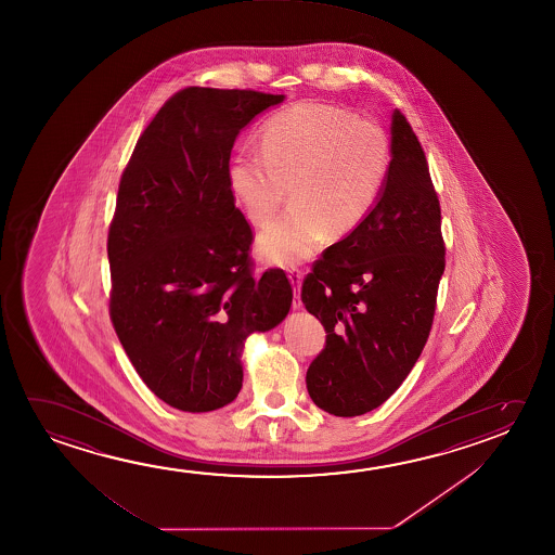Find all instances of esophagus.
Wrapping results in <instances>:
<instances>
[{"mask_svg": "<svg viewBox=\"0 0 555 555\" xmlns=\"http://www.w3.org/2000/svg\"><path fill=\"white\" fill-rule=\"evenodd\" d=\"M288 279H291L292 286H294V301H292V306L294 309L301 308V299H299V286H301V279H304V273L296 269V267H292L288 269Z\"/></svg>", "mask_w": 555, "mask_h": 555, "instance_id": "1", "label": "esophagus"}]
</instances>
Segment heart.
<instances>
[{"label":"heart","instance_id":"b5f03b06","mask_svg":"<svg viewBox=\"0 0 555 555\" xmlns=\"http://www.w3.org/2000/svg\"><path fill=\"white\" fill-rule=\"evenodd\" d=\"M392 162L384 128L333 103L301 102L269 117L261 154L229 163V186L247 221L263 227L291 190V214L267 227L257 249L267 261L296 264L326 236L356 231L383 192Z\"/></svg>","mask_w":555,"mask_h":555}]
</instances>
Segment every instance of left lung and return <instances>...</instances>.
I'll list each match as a JSON object with an SVG mask.
<instances>
[{"label":"left lung","instance_id":"8db88e82","mask_svg":"<svg viewBox=\"0 0 555 555\" xmlns=\"http://www.w3.org/2000/svg\"><path fill=\"white\" fill-rule=\"evenodd\" d=\"M443 267L442 215L427 157L396 109L392 162L375 207L324 249L301 284L304 306L326 331L306 376L317 408L356 417L400 388L427 344Z\"/></svg>","mask_w":555,"mask_h":555}]
</instances>
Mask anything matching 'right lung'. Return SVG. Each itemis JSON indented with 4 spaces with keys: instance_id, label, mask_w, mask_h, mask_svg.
Masks as SVG:
<instances>
[{
    "instance_id": "right-lung-1",
    "label": "right lung",
    "mask_w": 555,
    "mask_h": 555,
    "mask_svg": "<svg viewBox=\"0 0 555 555\" xmlns=\"http://www.w3.org/2000/svg\"><path fill=\"white\" fill-rule=\"evenodd\" d=\"M281 94L190 86L163 103L119 182L109 317L145 386L171 408L219 410L242 388V348L288 315L282 269L254 274V232L229 186L240 130Z\"/></svg>"
}]
</instances>
